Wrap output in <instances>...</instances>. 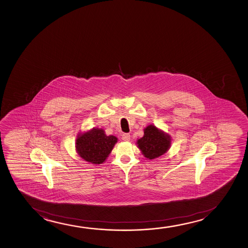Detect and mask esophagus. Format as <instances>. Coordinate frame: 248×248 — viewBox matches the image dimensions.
<instances>
[{
  "label": "esophagus",
  "mask_w": 248,
  "mask_h": 248,
  "mask_svg": "<svg viewBox=\"0 0 248 248\" xmlns=\"http://www.w3.org/2000/svg\"><path fill=\"white\" fill-rule=\"evenodd\" d=\"M122 139L125 141H129L130 140V135L129 134H123Z\"/></svg>",
  "instance_id": "esophagus-1"
}]
</instances>
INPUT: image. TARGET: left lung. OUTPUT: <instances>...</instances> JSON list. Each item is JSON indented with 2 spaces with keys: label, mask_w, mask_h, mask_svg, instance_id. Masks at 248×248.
Segmentation results:
<instances>
[{
  "label": "left lung",
  "mask_w": 248,
  "mask_h": 248,
  "mask_svg": "<svg viewBox=\"0 0 248 248\" xmlns=\"http://www.w3.org/2000/svg\"><path fill=\"white\" fill-rule=\"evenodd\" d=\"M170 136L149 125L144 129V136L138 140L137 144L142 154L147 159H155L166 153L170 146Z\"/></svg>",
  "instance_id": "8db88e82"
}]
</instances>
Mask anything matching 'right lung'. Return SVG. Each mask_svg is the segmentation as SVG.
<instances>
[{
  "mask_svg": "<svg viewBox=\"0 0 248 248\" xmlns=\"http://www.w3.org/2000/svg\"><path fill=\"white\" fill-rule=\"evenodd\" d=\"M117 140L116 136H106L103 129L97 128L78 136L76 149L83 159L100 164L107 159Z\"/></svg>",
  "mask_w": 248,
  "mask_h": 248,
  "instance_id": "right-lung-1",
  "label": "right lung"
}]
</instances>
